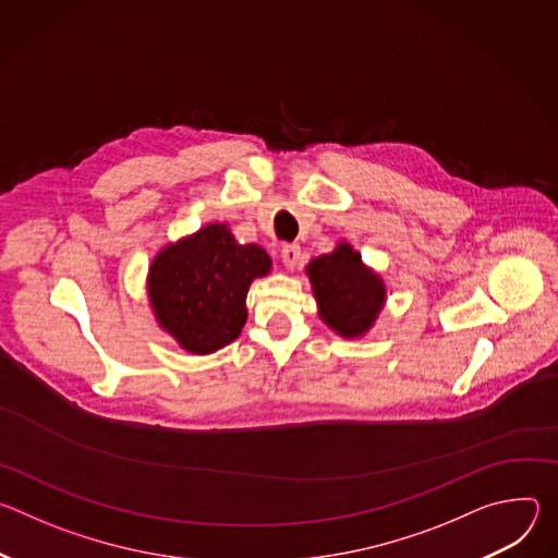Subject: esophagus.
Listing matches in <instances>:
<instances>
[{
	"label": "esophagus",
	"mask_w": 558,
	"mask_h": 558,
	"mask_svg": "<svg viewBox=\"0 0 558 558\" xmlns=\"http://www.w3.org/2000/svg\"><path fill=\"white\" fill-rule=\"evenodd\" d=\"M280 260L287 269H295V265L300 263V245L295 243H287L280 247Z\"/></svg>",
	"instance_id": "1"
}]
</instances>
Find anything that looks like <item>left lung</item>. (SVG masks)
<instances>
[{
    "mask_svg": "<svg viewBox=\"0 0 558 558\" xmlns=\"http://www.w3.org/2000/svg\"><path fill=\"white\" fill-rule=\"evenodd\" d=\"M304 274L317 315L336 336L360 340L375 327L386 304V282L349 241H340L331 254L313 258Z\"/></svg>",
    "mask_w": 558,
    "mask_h": 558,
    "instance_id": "1",
    "label": "left lung"
}]
</instances>
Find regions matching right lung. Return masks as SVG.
Returning <instances> with one entry per match:
<instances>
[{
    "label": "right lung",
    "mask_w": 558,
    "mask_h": 558,
    "mask_svg": "<svg viewBox=\"0 0 558 558\" xmlns=\"http://www.w3.org/2000/svg\"><path fill=\"white\" fill-rule=\"evenodd\" d=\"M271 271L269 254L209 222L158 250L145 289L156 325L192 355L231 344L247 323V291Z\"/></svg>",
    "instance_id": "1"
}]
</instances>
